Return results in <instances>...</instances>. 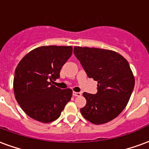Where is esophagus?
<instances>
[{"label":"esophagus","mask_w":149,"mask_h":149,"mask_svg":"<svg viewBox=\"0 0 149 149\" xmlns=\"http://www.w3.org/2000/svg\"><path fill=\"white\" fill-rule=\"evenodd\" d=\"M72 95H73L74 97H81V93H77V92H73V93H72Z\"/></svg>","instance_id":"obj_1"}]
</instances>
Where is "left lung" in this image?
Segmentation results:
<instances>
[{"label": "left lung", "instance_id": "8db88e82", "mask_svg": "<svg viewBox=\"0 0 149 149\" xmlns=\"http://www.w3.org/2000/svg\"><path fill=\"white\" fill-rule=\"evenodd\" d=\"M73 52L88 77L98 83L97 93H83L87 102L81 109V114L95 125L112 120L125 109L134 88L128 62L108 49L76 46Z\"/></svg>", "mask_w": 149, "mask_h": 149}]
</instances>
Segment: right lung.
Masks as SVG:
<instances>
[{"label": "right lung", "instance_id": "obj_1", "mask_svg": "<svg viewBox=\"0 0 149 149\" xmlns=\"http://www.w3.org/2000/svg\"><path fill=\"white\" fill-rule=\"evenodd\" d=\"M72 54V46H41L22 58L15 70L13 89L21 108L31 118L49 123L61 116L72 91L52 84Z\"/></svg>", "mask_w": 149, "mask_h": 149}]
</instances>
